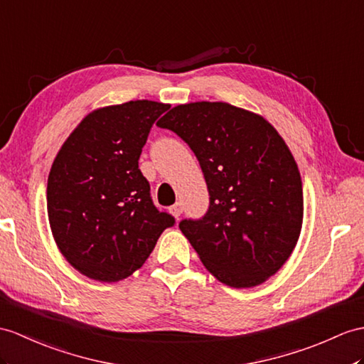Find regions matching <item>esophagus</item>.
<instances>
[{"label":"esophagus","instance_id":"obj_1","mask_svg":"<svg viewBox=\"0 0 364 364\" xmlns=\"http://www.w3.org/2000/svg\"><path fill=\"white\" fill-rule=\"evenodd\" d=\"M182 210H183V207H182V202H176L174 205H171V207H170V213H171V215H173L176 219L182 215Z\"/></svg>","mask_w":364,"mask_h":364}]
</instances>
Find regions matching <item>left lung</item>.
I'll use <instances>...</instances> for the list:
<instances>
[{
	"label": "left lung",
	"mask_w": 364,
	"mask_h": 364,
	"mask_svg": "<svg viewBox=\"0 0 364 364\" xmlns=\"http://www.w3.org/2000/svg\"><path fill=\"white\" fill-rule=\"evenodd\" d=\"M183 139L200 164L210 207L181 232L225 286L249 289L277 273L303 227L295 157L262 115L225 102L177 105L157 122Z\"/></svg>",
	"instance_id": "8db88e82"
}]
</instances>
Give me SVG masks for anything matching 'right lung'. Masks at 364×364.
Returning a JSON list of instances; mask_svg holds the SVG:
<instances>
[{"label": "right lung", "mask_w": 364, "mask_h": 364, "mask_svg": "<svg viewBox=\"0 0 364 364\" xmlns=\"http://www.w3.org/2000/svg\"><path fill=\"white\" fill-rule=\"evenodd\" d=\"M170 105L134 100L90 112L61 145L48 177V218L65 259L100 282L145 264L174 218L159 211L139 157Z\"/></svg>", "instance_id": "obj_1"}]
</instances>
